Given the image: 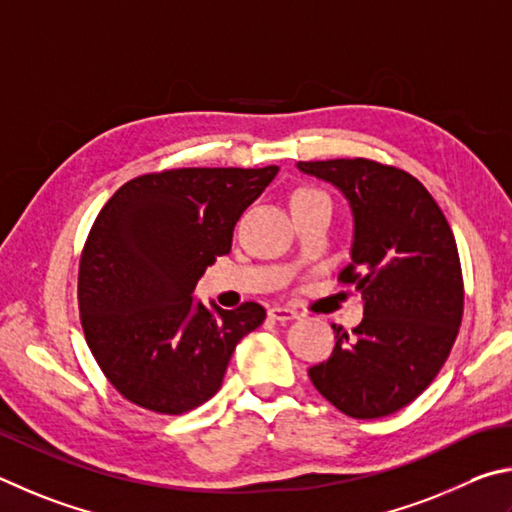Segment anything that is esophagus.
<instances>
[{
	"label": "esophagus",
	"mask_w": 512,
	"mask_h": 512,
	"mask_svg": "<svg viewBox=\"0 0 512 512\" xmlns=\"http://www.w3.org/2000/svg\"><path fill=\"white\" fill-rule=\"evenodd\" d=\"M267 317H270L272 321H292V319H297V312L290 310V308L276 306V308L267 310Z\"/></svg>",
	"instance_id": "34e87169"
}]
</instances>
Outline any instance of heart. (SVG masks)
<instances>
[{"label": "heart", "instance_id": "b5f03b06", "mask_svg": "<svg viewBox=\"0 0 512 512\" xmlns=\"http://www.w3.org/2000/svg\"><path fill=\"white\" fill-rule=\"evenodd\" d=\"M310 195H321L315 188H299V191H294L292 200H301V197H310Z\"/></svg>", "mask_w": 512, "mask_h": 512}]
</instances>
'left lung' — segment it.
<instances>
[{"mask_svg": "<svg viewBox=\"0 0 512 512\" xmlns=\"http://www.w3.org/2000/svg\"><path fill=\"white\" fill-rule=\"evenodd\" d=\"M351 202V263L339 283L362 292L353 337L308 369L315 389L351 418H382L416 400L441 371L463 319V274L441 206L407 170L380 161H299Z\"/></svg>", "mask_w": 512, "mask_h": 512, "instance_id": "left-lung-1", "label": "left lung"}]
</instances>
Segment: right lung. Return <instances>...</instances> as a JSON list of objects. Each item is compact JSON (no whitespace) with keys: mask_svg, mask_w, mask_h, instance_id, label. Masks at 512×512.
Segmentation results:
<instances>
[{"mask_svg":"<svg viewBox=\"0 0 512 512\" xmlns=\"http://www.w3.org/2000/svg\"><path fill=\"white\" fill-rule=\"evenodd\" d=\"M279 166L173 168L130 179L89 229L80 324L105 378L132 405L179 416L220 389L231 353L265 321L261 303L213 310L193 288L229 254L242 211Z\"/></svg>","mask_w":512,"mask_h":512,"instance_id":"obj_1","label":"right lung"}]
</instances>
